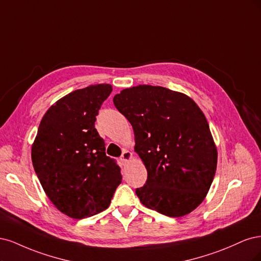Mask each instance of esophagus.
<instances>
[{
    "label": "esophagus",
    "mask_w": 261,
    "mask_h": 261,
    "mask_svg": "<svg viewBox=\"0 0 261 261\" xmlns=\"http://www.w3.org/2000/svg\"><path fill=\"white\" fill-rule=\"evenodd\" d=\"M131 158H132V153L129 152V150H123L121 156H120V161L122 163H127L130 161Z\"/></svg>",
    "instance_id": "34e87169"
}]
</instances>
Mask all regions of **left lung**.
<instances>
[{
    "label": "left lung",
    "instance_id": "8db88e82",
    "mask_svg": "<svg viewBox=\"0 0 261 261\" xmlns=\"http://www.w3.org/2000/svg\"><path fill=\"white\" fill-rule=\"evenodd\" d=\"M131 123L136 152L147 180L136 190L141 203L167 217H182L204 200L217 168V148L206 117L186 94L138 86L114 96Z\"/></svg>",
    "mask_w": 261,
    "mask_h": 261
}]
</instances>
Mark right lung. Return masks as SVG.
Segmentation results:
<instances>
[{"label": "right lung", "instance_id": "right-lung-1", "mask_svg": "<svg viewBox=\"0 0 261 261\" xmlns=\"http://www.w3.org/2000/svg\"><path fill=\"white\" fill-rule=\"evenodd\" d=\"M111 85L75 90L42 118L32 145V165L55 207L74 219L105 210L121 183L120 167L106 156L95 120Z\"/></svg>", "mask_w": 261, "mask_h": 261}]
</instances>
